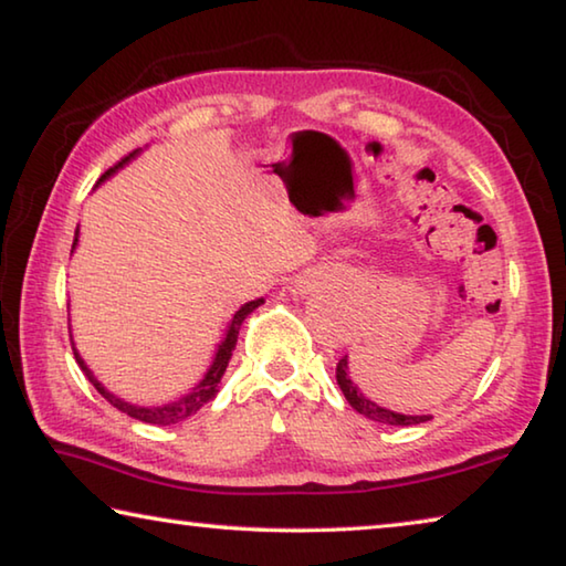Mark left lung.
Listing matches in <instances>:
<instances>
[{"mask_svg": "<svg viewBox=\"0 0 566 566\" xmlns=\"http://www.w3.org/2000/svg\"><path fill=\"white\" fill-rule=\"evenodd\" d=\"M337 381L344 391V397H347L349 405L364 415L371 421H379V424H391V427H409V424H421V421H429L432 417L429 415H421V417H409V415H397V411L385 409L375 405V401H369L367 397L361 395V391L352 385V379L347 375V357H342L337 361Z\"/></svg>", "mask_w": 566, "mask_h": 566, "instance_id": "1", "label": "left lung"}]
</instances>
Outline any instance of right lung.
Returning <instances> with one entry per match:
<instances>
[{
  "label": "right lung",
  "mask_w": 566,
  "mask_h": 566,
  "mask_svg": "<svg viewBox=\"0 0 566 566\" xmlns=\"http://www.w3.org/2000/svg\"><path fill=\"white\" fill-rule=\"evenodd\" d=\"M129 157H134V151L132 155H127V157H122L117 165L114 167H109L107 171H104L102 175V179H107L114 169H119L124 161H127ZM99 179V181H102ZM74 244H76V239H74ZM264 300H254V302H249V304H244L242 310H239L234 317H232V324H229V332H227V337H224V342L219 344V349H217V357H214V361H212V367H209V371H207V377L199 381V385L189 391L187 397H181V399H177V401H171V405H161V407H134V405H129V401H122V399H117L114 395H109L107 389H104L97 379H94V375L92 371L87 369V364L82 361V357L80 354H76V349H74V359H76V364H80L82 367V371L84 375H87V379L92 381L94 385V389L99 391V395L109 401V405L114 407V409H119V411H124V415L127 417H132V419H139V421H147V424H159V427H169V424H179V421H185L187 417H191V415H197L199 409H202L209 399H214L217 397V391H219V381H222V375H224V369H227V364H229V359H232V352H234V344H237V334H239V327H242V322L247 319V314H252L256 306H260Z\"/></svg>",
  "instance_id": "add662e5"
}]
</instances>
